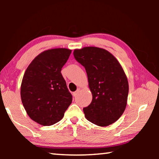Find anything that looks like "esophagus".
Instances as JSON below:
<instances>
[{"label":"esophagus","mask_w":159,"mask_h":159,"mask_svg":"<svg viewBox=\"0 0 159 159\" xmlns=\"http://www.w3.org/2000/svg\"><path fill=\"white\" fill-rule=\"evenodd\" d=\"M79 91H80V89L79 88V89H78L76 92H74V93H73V95H74V97H76L77 95H78V93H79Z\"/></svg>","instance_id":"34e87169"}]
</instances>
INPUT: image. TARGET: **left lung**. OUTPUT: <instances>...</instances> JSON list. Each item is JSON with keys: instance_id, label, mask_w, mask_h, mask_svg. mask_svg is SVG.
Instances as JSON below:
<instances>
[{"instance_id": "obj_1", "label": "left lung", "mask_w": 159, "mask_h": 159, "mask_svg": "<svg viewBox=\"0 0 159 159\" xmlns=\"http://www.w3.org/2000/svg\"><path fill=\"white\" fill-rule=\"evenodd\" d=\"M74 56L85 67L93 95L91 103L83 108L85 118L99 126L112 124L124 112L128 95V79L120 63L96 47L75 50Z\"/></svg>"}]
</instances>
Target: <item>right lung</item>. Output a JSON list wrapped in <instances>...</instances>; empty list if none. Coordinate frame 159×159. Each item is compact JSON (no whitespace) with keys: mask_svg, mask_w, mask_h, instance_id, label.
<instances>
[{"mask_svg":"<svg viewBox=\"0 0 159 159\" xmlns=\"http://www.w3.org/2000/svg\"><path fill=\"white\" fill-rule=\"evenodd\" d=\"M71 52L66 48L45 50L31 61L21 85V99L32 120L52 125L63 118L72 102L61 70Z\"/></svg>","mask_w":159,"mask_h":159,"instance_id":"1","label":"right lung"}]
</instances>
